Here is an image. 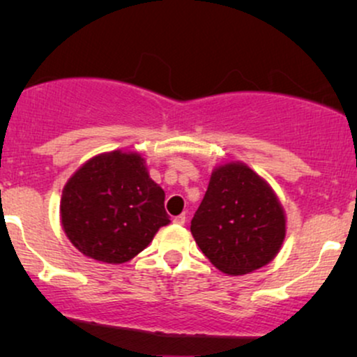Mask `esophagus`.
<instances>
[{"label":"esophagus","mask_w":357,"mask_h":357,"mask_svg":"<svg viewBox=\"0 0 357 357\" xmlns=\"http://www.w3.org/2000/svg\"><path fill=\"white\" fill-rule=\"evenodd\" d=\"M173 221H174L176 225H184V223H186V215H184V213H181V215L174 216Z\"/></svg>","instance_id":"esophagus-1"}]
</instances>
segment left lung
I'll list each match as a JSON object with an SVG mask.
<instances>
[{
	"mask_svg": "<svg viewBox=\"0 0 357 357\" xmlns=\"http://www.w3.org/2000/svg\"><path fill=\"white\" fill-rule=\"evenodd\" d=\"M191 233L220 272L245 275L277 257L287 218L272 186L245 162L230 161L213 169Z\"/></svg>",
	"mask_w": 357,
	"mask_h": 357,
	"instance_id": "1",
	"label": "left lung"
}]
</instances>
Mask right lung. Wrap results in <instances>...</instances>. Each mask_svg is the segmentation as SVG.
Listing matches in <instances>:
<instances>
[{
	"label": "right lung",
	"instance_id": "add662e5",
	"mask_svg": "<svg viewBox=\"0 0 357 357\" xmlns=\"http://www.w3.org/2000/svg\"><path fill=\"white\" fill-rule=\"evenodd\" d=\"M165 196L139 153L97 154L63 186L61 227L85 257L124 264L153 241L159 228L171 223Z\"/></svg>",
	"mask_w": 357,
	"mask_h": 357
}]
</instances>
